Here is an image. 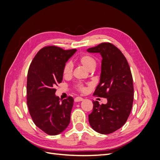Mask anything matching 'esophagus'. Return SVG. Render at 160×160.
Masks as SVG:
<instances>
[{
  "label": "esophagus",
  "instance_id": "obj_1",
  "mask_svg": "<svg viewBox=\"0 0 160 160\" xmlns=\"http://www.w3.org/2000/svg\"><path fill=\"white\" fill-rule=\"evenodd\" d=\"M83 100V99L81 98V97H77V98H75V99H74L75 102H79V101H81Z\"/></svg>",
  "mask_w": 160,
  "mask_h": 160
}]
</instances>
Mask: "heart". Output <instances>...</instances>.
Returning <instances> with one entry per match:
<instances>
[{"mask_svg": "<svg viewBox=\"0 0 160 160\" xmlns=\"http://www.w3.org/2000/svg\"><path fill=\"white\" fill-rule=\"evenodd\" d=\"M79 62L80 63L84 66L89 71L93 70L95 66H96V61L94 59L93 57L89 55H83L79 57L78 59ZM72 65L71 62H66L65 64L63 69H62V76L65 78H69L72 75ZM75 89L80 92H85L86 88L81 83H77L75 85Z\"/></svg>", "mask_w": 160, "mask_h": 160, "instance_id": "b5f03b06", "label": "heart"}]
</instances>
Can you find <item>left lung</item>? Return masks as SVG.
Segmentation results:
<instances>
[{
    "label": "left lung",
    "instance_id": "1",
    "mask_svg": "<svg viewBox=\"0 0 160 160\" xmlns=\"http://www.w3.org/2000/svg\"><path fill=\"white\" fill-rule=\"evenodd\" d=\"M88 51L99 52L103 58L100 82L93 96L108 99L107 103L101 105L93 101L89 122L95 132L109 134L123 126L132 111L134 95L132 72L122 51L110 42H102Z\"/></svg>",
    "mask_w": 160,
    "mask_h": 160
}]
</instances>
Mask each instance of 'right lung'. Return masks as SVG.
<instances>
[{
    "mask_svg": "<svg viewBox=\"0 0 160 160\" xmlns=\"http://www.w3.org/2000/svg\"><path fill=\"white\" fill-rule=\"evenodd\" d=\"M76 49L64 50L47 46L38 51L28 71L27 103L37 126L50 135L61 133L71 119L73 98L61 101L55 96V86L62 80V69Z\"/></svg>",
    "mask_w": 160,
    "mask_h": 160,
    "instance_id": "add662e5",
    "label": "right lung"
}]
</instances>
